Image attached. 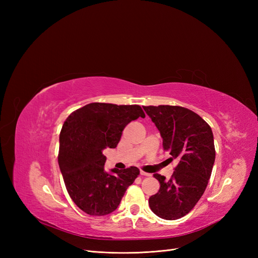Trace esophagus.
<instances>
[{
  "mask_svg": "<svg viewBox=\"0 0 258 258\" xmlns=\"http://www.w3.org/2000/svg\"><path fill=\"white\" fill-rule=\"evenodd\" d=\"M140 174H141L142 176H150V175H151L150 173H147V172H144V171H142V170H141V171H140Z\"/></svg>",
  "mask_w": 258,
  "mask_h": 258,
  "instance_id": "34e87169",
  "label": "esophagus"
}]
</instances>
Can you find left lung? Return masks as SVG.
Masks as SVG:
<instances>
[{"mask_svg": "<svg viewBox=\"0 0 258 258\" xmlns=\"http://www.w3.org/2000/svg\"><path fill=\"white\" fill-rule=\"evenodd\" d=\"M143 108L160 132L163 150L170 152L171 159H178L170 179L154 174L160 188L150 197L148 205L163 220H177L190 212L207 188L215 160L213 132L188 108L173 105Z\"/></svg>", "mask_w": 258, "mask_h": 258, "instance_id": "left-lung-1", "label": "left lung"}]
</instances>
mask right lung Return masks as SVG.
Returning <instances> with one entry per match:
<instances>
[{
    "label": "right lung",
    "mask_w": 258,
    "mask_h": 258,
    "mask_svg": "<svg viewBox=\"0 0 258 258\" xmlns=\"http://www.w3.org/2000/svg\"><path fill=\"white\" fill-rule=\"evenodd\" d=\"M144 118L140 105L90 103L66 119L59 137V168L70 197L85 213L102 216L119 206L140 174L137 167L104 170L105 148H115L127 124Z\"/></svg>",
    "instance_id": "obj_1"
}]
</instances>
